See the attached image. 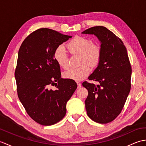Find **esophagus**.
Masks as SVG:
<instances>
[{
  "mask_svg": "<svg viewBox=\"0 0 146 146\" xmlns=\"http://www.w3.org/2000/svg\"><path fill=\"white\" fill-rule=\"evenodd\" d=\"M76 83H77V85H78V88H80V87H81V86H82L81 83H80V82H76Z\"/></svg>",
  "mask_w": 146,
  "mask_h": 146,
  "instance_id": "1",
  "label": "esophagus"
}]
</instances>
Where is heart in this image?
I'll use <instances>...</instances> for the list:
<instances>
[{
    "label": "heart",
    "mask_w": 146,
    "mask_h": 146,
    "mask_svg": "<svg viewBox=\"0 0 146 146\" xmlns=\"http://www.w3.org/2000/svg\"><path fill=\"white\" fill-rule=\"evenodd\" d=\"M67 48L73 55H80L78 68H71L65 71L63 76L65 78L80 81L87 76L91 71V67L98 66L102 58V49L97 44H94L91 39L85 37L76 36L68 43ZM54 58L60 67L66 68L68 66V56L63 45L55 49Z\"/></svg>",
    "instance_id": "b5f03b06"
}]
</instances>
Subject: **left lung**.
Masks as SVG:
<instances>
[{
    "instance_id": "8db88e82",
    "label": "left lung",
    "mask_w": 146,
    "mask_h": 146,
    "mask_svg": "<svg viewBox=\"0 0 146 146\" xmlns=\"http://www.w3.org/2000/svg\"><path fill=\"white\" fill-rule=\"evenodd\" d=\"M82 34L94 35L100 41L102 58L98 66L82 85L88 90L85 108L95 122L107 123L119 115L131 90L132 68L125 46L119 38L104 26L90 27Z\"/></svg>"
}]
</instances>
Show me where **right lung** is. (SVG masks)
<instances>
[{"label": "right lung", "mask_w": 146, "mask_h": 146, "mask_svg": "<svg viewBox=\"0 0 146 146\" xmlns=\"http://www.w3.org/2000/svg\"><path fill=\"white\" fill-rule=\"evenodd\" d=\"M71 38L41 28L24 40L18 52L15 70L18 97L31 118L42 125L63 119L67 102L77 88L74 80L61 78L60 67L54 58L55 49Z\"/></svg>", "instance_id": "right-lung-1"}]
</instances>
